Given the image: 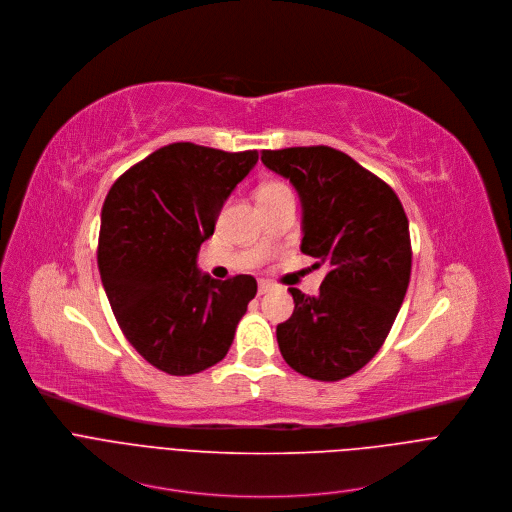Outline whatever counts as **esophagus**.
Returning <instances> with one entry per match:
<instances>
[{"mask_svg":"<svg viewBox=\"0 0 512 512\" xmlns=\"http://www.w3.org/2000/svg\"><path fill=\"white\" fill-rule=\"evenodd\" d=\"M272 288H274V284L268 282V280H260V282H258V294H266V292H270Z\"/></svg>","mask_w":512,"mask_h":512,"instance_id":"34e87169","label":"esophagus"}]
</instances>
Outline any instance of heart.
Instances as JSON below:
<instances>
[{"instance_id":"obj_1","label":"heart","mask_w":512,"mask_h":512,"mask_svg":"<svg viewBox=\"0 0 512 512\" xmlns=\"http://www.w3.org/2000/svg\"><path fill=\"white\" fill-rule=\"evenodd\" d=\"M288 187L284 185V183H278V181H272V183H266V185H262L260 187V191H258V197L260 195H272V193H278V191H286Z\"/></svg>"}]
</instances>
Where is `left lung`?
Masks as SVG:
<instances>
[{
    "label": "left lung",
    "instance_id": "obj_1",
    "mask_svg": "<svg viewBox=\"0 0 512 512\" xmlns=\"http://www.w3.org/2000/svg\"><path fill=\"white\" fill-rule=\"evenodd\" d=\"M262 163L298 191L302 254L329 266L317 296L288 288L280 353L304 377L345 379L373 359L399 313L412 274L407 216L383 179L333 147L262 151Z\"/></svg>",
    "mask_w": 512,
    "mask_h": 512
}]
</instances>
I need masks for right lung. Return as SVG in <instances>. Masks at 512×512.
Instances as JSON below:
<instances>
[{"label":"right lung","mask_w":512,"mask_h":512,"mask_svg":"<svg viewBox=\"0 0 512 512\" xmlns=\"http://www.w3.org/2000/svg\"><path fill=\"white\" fill-rule=\"evenodd\" d=\"M258 151L193 143L157 149L111 187L100 216L98 270L115 319L153 367L193 375L222 361L258 284L197 268L234 187Z\"/></svg>","instance_id":"1"}]
</instances>
